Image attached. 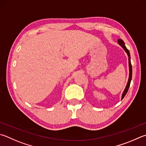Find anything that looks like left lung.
I'll use <instances>...</instances> for the list:
<instances>
[{
    "label": "left lung",
    "instance_id": "left-lung-1",
    "mask_svg": "<svg viewBox=\"0 0 146 146\" xmlns=\"http://www.w3.org/2000/svg\"><path fill=\"white\" fill-rule=\"evenodd\" d=\"M118 43L119 44H120V45L123 48V49L124 50V51L126 52V54H128V60H129V78H128V83H127V85L126 86V88L124 89V91L123 92V94H122V98H121V100H123L124 98V97L125 96V95L126 94L127 92H128V89H129V86H130V82L131 80V77H132V66H131V58H130V54H129V50L126 48V47L125 46V44H124V41L122 40V39H119L118 40Z\"/></svg>",
    "mask_w": 146,
    "mask_h": 146
}]
</instances>
